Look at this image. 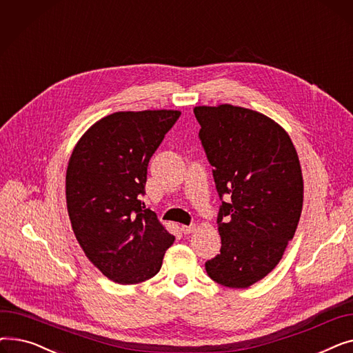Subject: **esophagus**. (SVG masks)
<instances>
[{
    "label": "esophagus",
    "instance_id": "1",
    "mask_svg": "<svg viewBox=\"0 0 353 353\" xmlns=\"http://www.w3.org/2000/svg\"><path fill=\"white\" fill-rule=\"evenodd\" d=\"M193 230H194V225H190V226H181V232H183L184 234H190Z\"/></svg>",
    "mask_w": 353,
    "mask_h": 353
}]
</instances>
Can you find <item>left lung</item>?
Listing matches in <instances>:
<instances>
[{"label":"left lung","mask_w":353,"mask_h":353,"mask_svg":"<svg viewBox=\"0 0 353 353\" xmlns=\"http://www.w3.org/2000/svg\"><path fill=\"white\" fill-rule=\"evenodd\" d=\"M200 140L219 196L220 254L206 262L210 279L246 289L282 261L303 206V177L286 130L259 111L232 105H197Z\"/></svg>","instance_id":"left-lung-1"}]
</instances>
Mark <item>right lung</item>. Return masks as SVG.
<instances>
[{
    "label": "right lung",
    "mask_w": 353,
    "mask_h": 353,
    "mask_svg": "<svg viewBox=\"0 0 353 353\" xmlns=\"http://www.w3.org/2000/svg\"><path fill=\"white\" fill-rule=\"evenodd\" d=\"M180 114L117 111L92 124L71 153L65 200L72 232L88 261L116 283L152 279L174 243L140 199L148 161Z\"/></svg>",
    "instance_id": "right-lung-1"
}]
</instances>
